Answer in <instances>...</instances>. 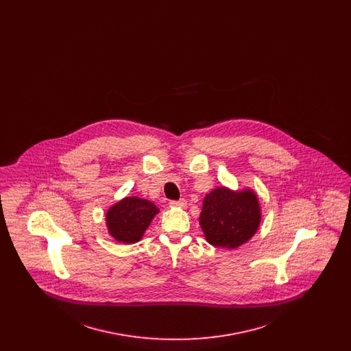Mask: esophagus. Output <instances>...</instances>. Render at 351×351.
I'll return each mask as SVG.
<instances>
[{
    "label": "esophagus",
    "mask_w": 351,
    "mask_h": 351,
    "mask_svg": "<svg viewBox=\"0 0 351 351\" xmlns=\"http://www.w3.org/2000/svg\"><path fill=\"white\" fill-rule=\"evenodd\" d=\"M173 205H178V206H186V200L185 199H180V200L172 201Z\"/></svg>",
    "instance_id": "esophagus-1"
}]
</instances>
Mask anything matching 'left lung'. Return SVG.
Listing matches in <instances>:
<instances>
[{
  "label": "left lung",
  "mask_w": 351,
  "mask_h": 351,
  "mask_svg": "<svg viewBox=\"0 0 351 351\" xmlns=\"http://www.w3.org/2000/svg\"><path fill=\"white\" fill-rule=\"evenodd\" d=\"M261 222L259 202L251 191L217 188L205 196L200 225L208 242L234 249L249 241Z\"/></svg>",
  "instance_id": "8db88e82"
}]
</instances>
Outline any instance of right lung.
Listing matches in <instances>:
<instances>
[{
    "mask_svg": "<svg viewBox=\"0 0 351 351\" xmlns=\"http://www.w3.org/2000/svg\"><path fill=\"white\" fill-rule=\"evenodd\" d=\"M159 209L147 200L126 197L106 213L109 233L123 243L138 242Z\"/></svg>",
    "mask_w": 351,
    "mask_h": 351,
    "instance_id": "add662e5",
    "label": "right lung"
}]
</instances>
